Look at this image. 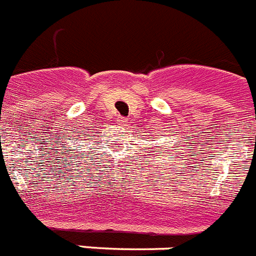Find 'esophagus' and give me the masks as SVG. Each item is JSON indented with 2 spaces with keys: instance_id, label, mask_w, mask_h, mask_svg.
<instances>
[{
  "instance_id": "1",
  "label": "esophagus",
  "mask_w": 256,
  "mask_h": 256,
  "mask_svg": "<svg viewBox=\"0 0 256 256\" xmlns=\"http://www.w3.org/2000/svg\"><path fill=\"white\" fill-rule=\"evenodd\" d=\"M117 121L120 122L121 124H124V122H126V120H124V117H121V116H118L117 117Z\"/></svg>"
}]
</instances>
